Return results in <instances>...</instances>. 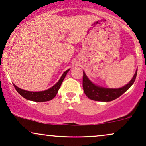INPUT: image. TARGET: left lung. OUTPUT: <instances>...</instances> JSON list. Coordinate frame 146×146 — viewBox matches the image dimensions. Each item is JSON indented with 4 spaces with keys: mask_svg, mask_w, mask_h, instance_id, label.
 Segmentation results:
<instances>
[{
    "mask_svg": "<svg viewBox=\"0 0 146 146\" xmlns=\"http://www.w3.org/2000/svg\"><path fill=\"white\" fill-rule=\"evenodd\" d=\"M137 70L135 72L134 76L128 84L120 88L113 89L106 88V87H100L95 85L89 79L88 77L83 72V87L85 94L91 100L96 101H101V102H109L119 98L126 92L134 83L136 78Z\"/></svg>",
    "mask_w": 146,
    "mask_h": 146,
    "instance_id": "8db88e82",
    "label": "left lung"
}]
</instances>
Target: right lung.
Segmentation results:
<instances>
[{"instance_id": "add662e5", "label": "right lung", "mask_w": 146, "mask_h": 146, "mask_svg": "<svg viewBox=\"0 0 146 146\" xmlns=\"http://www.w3.org/2000/svg\"><path fill=\"white\" fill-rule=\"evenodd\" d=\"M70 69L67 70L66 72H63L62 76H61V78L59 80V81L55 85H53L52 87L49 88L48 90L42 91V92H29V91L19 88L18 87H17L14 84H13V85H14V87L17 92L22 97L27 99V100L35 101V102H46V101H49L55 97V96L58 92V90H59L60 87H61L63 80H64L67 73L70 71Z\"/></svg>"}]
</instances>
